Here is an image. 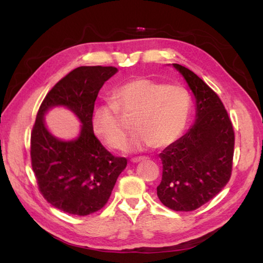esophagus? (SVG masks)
Returning a JSON list of instances; mask_svg holds the SVG:
<instances>
[{"mask_svg":"<svg viewBox=\"0 0 263 263\" xmlns=\"http://www.w3.org/2000/svg\"><path fill=\"white\" fill-rule=\"evenodd\" d=\"M147 159V157H136V158H132L131 159V161L133 164H136V163H139V161H141V160H146Z\"/></svg>","mask_w":263,"mask_h":263,"instance_id":"esophagus-1","label":"esophagus"}]
</instances>
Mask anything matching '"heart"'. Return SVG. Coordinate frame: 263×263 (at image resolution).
Listing matches in <instances>:
<instances>
[{
  "label": "heart",
  "instance_id": "heart-1",
  "mask_svg": "<svg viewBox=\"0 0 263 263\" xmlns=\"http://www.w3.org/2000/svg\"><path fill=\"white\" fill-rule=\"evenodd\" d=\"M110 103L95 109L92 131L105 146L121 149L128 127L119 115L133 116L137 131L127 143L128 152L171 146L185 130L191 113V97L185 88L146 78H138L115 88Z\"/></svg>",
  "mask_w": 263,
  "mask_h": 263
}]
</instances>
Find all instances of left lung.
<instances>
[{
	"label": "left lung",
	"instance_id": "obj_1",
	"mask_svg": "<svg viewBox=\"0 0 263 263\" xmlns=\"http://www.w3.org/2000/svg\"><path fill=\"white\" fill-rule=\"evenodd\" d=\"M186 81L195 102V121L159 157L161 203L175 211L200 208L219 193L232 174L234 130L220 98L191 70L173 64Z\"/></svg>",
	"mask_w": 263,
	"mask_h": 263
}]
</instances>
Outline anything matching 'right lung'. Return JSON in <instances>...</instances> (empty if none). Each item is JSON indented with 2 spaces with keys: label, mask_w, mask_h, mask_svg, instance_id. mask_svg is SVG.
Listing matches in <instances>:
<instances>
[{
  "label": "right lung",
  "mask_w": 263,
  "mask_h": 263,
  "mask_svg": "<svg viewBox=\"0 0 263 263\" xmlns=\"http://www.w3.org/2000/svg\"><path fill=\"white\" fill-rule=\"evenodd\" d=\"M119 71L114 66H80L49 91L39 107L31 133V166L39 191L55 208L87 216L107 202L126 158L115 157L95 136L91 119L100 88ZM53 107L71 110L82 123L72 141L53 136L45 115Z\"/></svg>",
  "instance_id": "right-lung-1"
}]
</instances>
